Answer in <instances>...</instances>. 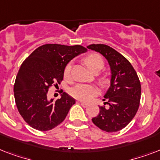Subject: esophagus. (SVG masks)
<instances>
[{"label": "esophagus", "instance_id": "obj_1", "mask_svg": "<svg viewBox=\"0 0 160 160\" xmlns=\"http://www.w3.org/2000/svg\"><path fill=\"white\" fill-rule=\"evenodd\" d=\"M80 104V105H82L83 107H87L88 106V104L87 103H85V102H79Z\"/></svg>", "mask_w": 160, "mask_h": 160}]
</instances>
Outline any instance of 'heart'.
<instances>
[{
	"mask_svg": "<svg viewBox=\"0 0 160 160\" xmlns=\"http://www.w3.org/2000/svg\"><path fill=\"white\" fill-rule=\"evenodd\" d=\"M85 64L93 72L97 73L104 67L105 62L103 58L99 54L93 53L87 55L85 59ZM72 68V63L69 62L66 64L64 69V77L65 80L70 79V72ZM102 84H106L107 79L103 77L100 79ZM70 94L72 97L80 101L88 102L99 94V89L95 85H86V84H78L70 90Z\"/></svg>",
	"mask_w": 160,
	"mask_h": 160,
	"instance_id": "heart-1",
	"label": "heart"
}]
</instances>
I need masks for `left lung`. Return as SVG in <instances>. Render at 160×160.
Wrapping results in <instances>:
<instances>
[{"instance_id":"left-lung-1","label":"left lung","mask_w":160,"mask_h":160,"mask_svg":"<svg viewBox=\"0 0 160 160\" xmlns=\"http://www.w3.org/2000/svg\"><path fill=\"white\" fill-rule=\"evenodd\" d=\"M88 49L100 52L108 60L111 69V85L105 95V105L93 123L104 131L112 133L127 126L136 114L141 97V85L136 71L129 60L112 47L93 44Z\"/></svg>"}]
</instances>
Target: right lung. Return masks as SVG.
Returning a JSON list of instances; mask_svg holds the SVG:
<instances>
[{
	"label": "right lung",
	"instance_id": "right-lung-1",
	"mask_svg": "<svg viewBox=\"0 0 160 160\" xmlns=\"http://www.w3.org/2000/svg\"><path fill=\"white\" fill-rule=\"evenodd\" d=\"M86 51L82 46L46 44L24 60L16 75L14 96L19 113L30 126L47 131L64 121L75 100L64 92L53 102L47 100V93L52 85L61 83L66 64Z\"/></svg>",
	"mask_w": 160,
	"mask_h": 160
}]
</instances>
